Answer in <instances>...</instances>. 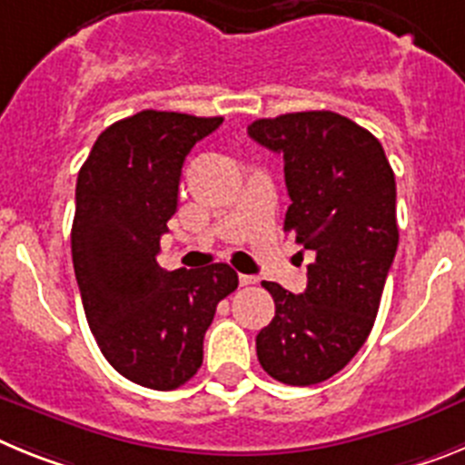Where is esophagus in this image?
I'll return each mask as SVG.
<instances>
[{"label":"esophagus","mask_w":465,"mask_h":465,"mask_svg":"<svg viewBox=\"0 0 465 465\" xmlns=\"http://www.w3.org/2000/svg\"><path fill=\"white\" fill-rule=\"evenodd\" d=\"M258 279L253 274H240V286H253Z\"/></svg>","instance_id":"esophagus-1"}]
</instances>
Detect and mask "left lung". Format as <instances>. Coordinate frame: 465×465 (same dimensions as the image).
<instances>
[{"mask_svg": "<svg viewBox=\"0 0 465 465\" xmlns=\"http://www.w3.org/2000/svg\"><path fill=\"white\" fill-rule=\"evenodd\" d=\"M249 137L283 155V230L314 252L305 293L274 282V319L258 332L262 371L291 386L340 372L363 347L398 249L396 176L375 134L335 111L258 118Z\"/></svg>", "mask_w": 465, "mask_h": 465, "instance_id": "1", "label": "left lung"}]
</instances>
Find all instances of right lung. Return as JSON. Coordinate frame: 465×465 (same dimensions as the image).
Returning a JSON list of instances; mask_svg holds the SVG:
<instances>
[{
    "label": "right lung",
    "instance_id": "1",
    "mask_svg": "<svg viewBox=\"0 0 465 465\" xmlns=\"http://www.w3.org/2000/svg\"><path fill=\"white\" fill-rule=\"evenodd\" d=\"M221 123L139 111L97 137L76 182L72 258L88 326L123 377L155 391L200 371L216 305L240 283L225 262L167 272L155 261L183 160Z\"/></svg>",
    "mask_w": 465,
    "mask_h": 465
}]
</instances>
